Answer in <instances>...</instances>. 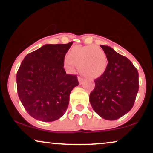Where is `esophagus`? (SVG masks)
<instances>
[{
  "mask_svg": "<svg viewBox=\"0 0 153 153\" xmlns=\"http://www.w3.org/2000/svg\"><path fill=\"white\" fill-rule=\"evenodd\" d=\"M78 81H79V83L82 84L84 81V78H82V77H78Z\"/></svg>",
  "mask_w": 153,
  "mask_h": 153,
  "instance_id": "1",
  "label": "esophagus"
}]
</instances>
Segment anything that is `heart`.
<instances>
[{"mask_svg": "<svg viewBox=\"0 0 153 153\" xmlns=\"http://www.w3.org/2000/svg\"><path fill=\"white\" fill-rule=\"evenodd\" d=\"M65 64L73 69L76 65L80 73L89 78L101 77L106 71L108 60L102 49L94 45L75 46L70 51L68 57L65 59Z\"/></svg>", "mask_w": 153, "mask_h": 153, "instance_id": "1", "label": "heart"}]
</instances>
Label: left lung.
Wrapping results in <instances>:
<instances>
[{
  "label": "left lung",
  "mask_w": 153,
  "mask_h": 153,
  "mask_svg": "<svg viewBox=\"0 0 153 153\" xmlns=\"http://www.w3.org/2000/svg\"><path fill=\"white\" fill-rule=\"evenodd\" d=\"M106 54L105 73L95 80L90 103L97 114L106 120H116L134 106L139 89V75L129 59L111 47L101 45Z\"/></svg>",
  "instance_id": "8db88e82"
}]
</instances>
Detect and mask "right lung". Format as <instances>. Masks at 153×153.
Masks as SVG:
<instances>
[{
  "label": "right lung",
  "mask_w": 153,
  "mask_h": 153,
  "mask_svg": "<svg viewBox=\"0 0 153 153\" xmlns=\"http://www.w3.org/2000/svg\"><path fill=\"white\" fill-rule=\"evenodd\" d=\"M73 42L45 45L24 57L16 75L17 91L29 114L42 122L62 117L70 94L78 85L76 75L67 74L65 56Z\"/></svg>",
  "instance_id": "1"
}]
</instances>
